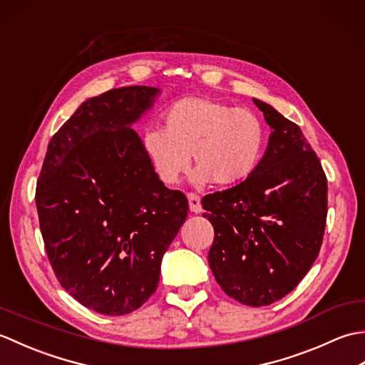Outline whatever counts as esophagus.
<instances>
[{"label": "esophagus", "instance_id": "esophagus-1", "mask_svg": "<svg viewBox=\"0 0 365 365\" xmlns=\"http://www.w3.org/2000/svg\"><path fill=\"white\" fill-rule=\"evenodd\" d=\"M188 204H190V210L192 213L202 212V205H200V197L196 195V192H188Z\"/></svg>", "mask_w": 365, "mask_h": 365}]
</instances>
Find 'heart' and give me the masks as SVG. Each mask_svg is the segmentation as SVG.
Masks as SVG:
<instances>
[{"label":"heart","instance_id":"1","mask_svg":"<svg viewBox=\"0 0 365 365\" xmlns=\"http://www.w3.org/2000/svg\"><path fill=\"white\" fill-rule=\"evenodd\" d=\"M263 141V125L251 110L205 97H185L163 114V130L145 131L143 149L163 183L180 180L192 155L196 182L230 187L252 174Z\"/></svg>","mask_w":365,"mask_h":365}]
</instances>
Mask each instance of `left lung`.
Listing matches in <instances>:
<instances>
[{"label":"left lung","instance_id":"obj_1","mask_svg":"<svg viewBox=\"0 0 365 365\" xmlns=\"http://www.w3.org/2000/svg\"><path fill=\"white\" fill-rule=\"evenodd\" d=\"M271 127L252 174L202 197L215 240L208 265L230 298L251 307L284 298L319 257L328 213V180L301 128L252 98Z\"/></svg>","mask_w":365,"mask_h":365}]
</instances>
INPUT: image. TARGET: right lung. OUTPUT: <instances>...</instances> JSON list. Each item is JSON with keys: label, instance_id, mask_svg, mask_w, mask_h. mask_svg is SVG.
<instances>
[{"label": "right lung", "instance_id": "1", "mask_svg": "<svg viewBox=\"0 0 365 365\" xmlns=\"http://www.w3.org/2000/svg\"><path fill=\"white\" fill-rule=\"evenodd\" d=\"M158 92L127 86L83 102L51 138L37 180L54 274L103 315L130 314L152 297L163 255L187 220V196L165 187L130 127Z\"/></svg>", "mask_w": 365, "mask_h": 365}]
</instances>
